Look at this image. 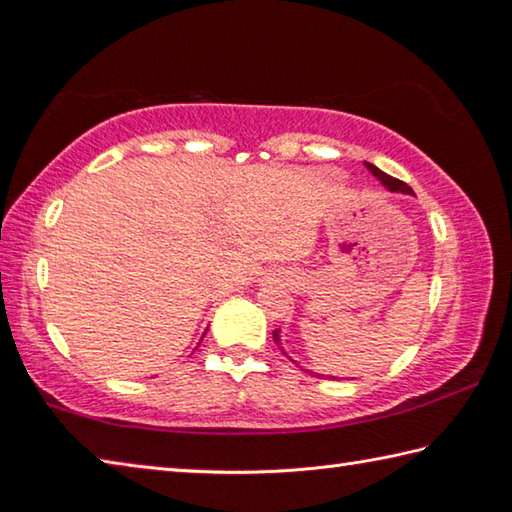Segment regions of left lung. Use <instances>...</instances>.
<instances>
[{
	"label": "left lung",
	"instance_id": "1",
	"mask_svg": "<svg viewBox=\"0 0 512 512\" xmlns=\"http://www.w3.org/2000/svg\"><path fill=\"white\" fill-rule=\"evenodd\" d=\"M366 167L370 169V173L372 176H375L377 180H381V185L384 187H388L391 189V192H404V194H413V189L406 185V183H402V180H397V178H393V176H388V173H384L381 169H377L375 164H370V162H366ZM273 341L280 345V334H277V329L273 332Z\"/></svg>",
	"mask_w": 512,
	"mask_h": 512
}]
</instances>
